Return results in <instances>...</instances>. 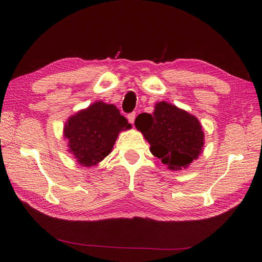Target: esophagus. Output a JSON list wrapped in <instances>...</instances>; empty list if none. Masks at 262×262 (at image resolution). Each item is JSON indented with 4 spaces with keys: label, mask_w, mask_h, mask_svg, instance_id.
<instances>
[{
    "label": "esophagus",
    "mask_w": 262,
    "mask_h": 262,
    "mask_svg": "<svg viewBox=\"0 0 262 262\" xmlns=\"http://www.w3.org/2000/svg\"><path fill=\"white\" fill-rule=\"evenodd\" d=\"M135 118H136V114L135 113H132V114H129V115L127 116V119H128V121L130 122V124H134Z\"/></svg>",
    "instance_id": "esophagus-1"
}]
</instances>
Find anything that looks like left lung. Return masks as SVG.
I'll return each mask as SVG.
<instances>
[{
  "instance_id": "obj_1",
  "label": "left lung",
  "mask_w": 262,
  "mask_h": 262,
  "mask_svg": "<svg viewBox=\"0 0 262 262\" xmlns=\"http://www.w3.org/2000/svg\"><path fill=\"white\" fill-rule=\"evenodd\" d=\"M135 126L149 151L169 170L187 169L203 152L205 134L196 116L166 101L157 102L153 114L137 116Z\"/></svg>"
}]
</instances>
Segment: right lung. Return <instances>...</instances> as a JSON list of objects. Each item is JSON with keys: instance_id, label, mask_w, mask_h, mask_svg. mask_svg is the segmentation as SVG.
<instances>
[{"instance_id": "right-lung-1", "label": "right lung", "mask_w": 262, "mask_h": 262, "mask_svg": "<svg viewBox=\"0 0 262 262\" xmlns=\"http://www.w3.org/2000/svg\"><path fill=\"white\" fill-rule=\"evenodd\" d=\"M130 128L115 104L96 101L69 117L63 136L77 164L90 168L108 157L118 135Z\"/></svg>"}]
</instances>
